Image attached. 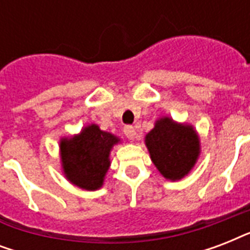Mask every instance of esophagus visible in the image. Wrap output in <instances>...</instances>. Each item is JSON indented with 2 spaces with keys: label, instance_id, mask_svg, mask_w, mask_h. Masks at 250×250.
Listing matches in <instances>:
<instances>
[{
  "label": "esophagus",
  "instance_id": "esophagus-1",
  "mask_svg": "<svg viewBox=\"0 0 250 250\" xmlns=\"http://www.w3.org/2000/svg\"><path fill=\"white\" fill-rule=\"evenodd\" d=\"M123 132H125V135L128 137L129 140H133L135 136H136V129L133 128L132 125H125V129H123Z\"/></svg>",
  "mask_w": 250,
  "mask_h": 250
}]
</instances>
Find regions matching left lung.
Listing matches in <instances>:
<instances>
[{
	"label": "left lung",
	"instance_id": "8db88e82",
	"mask_svg": "<svg viewBox=\"0 0 250 250\" xmlns=\"http://www.w3.org/2000/svg\"><path fill=\"white\" fill-rule=\"evenodd\" d=\"M144 141L157 170L171 182L189 174L201 153L200 136L193 125L171 117L158 118Z\"/></svg>",
	"mask_w": 250,
	"mask_h": 250
}]
</instances>
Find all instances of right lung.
I'll list each match as a JSON object with an SVG mask.
<instances>
[{
    "label": "right lung",
    "instance_id": "right-lung-1",
    "mask_svg": "<svg viewBox=\"0 0 250 250\" xmlns=\"http://www.w3.org/2000/svg\"><path fill=\"white\" fill-rule=\"evenodd\" d=\"M119 143V137L102 131L94 123L76 135L62 137L60 157L64 178L82 189H100L111 165L110 153Z\"/></svg>",
    "mask_w": 250,
    "mask_h": 250
}]
</instances>
